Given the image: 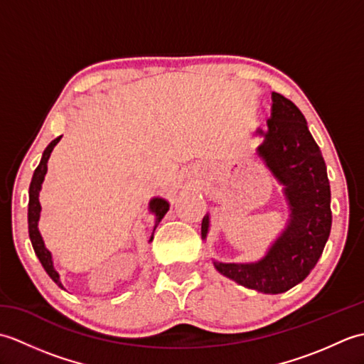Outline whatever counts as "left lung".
Returning a JSON list of instances; mask_svg holds the SVG:
<instances>
[{
	"instance_id": "left-lung-1",
	"label": "left lung",
	"mask_w": 364,
	"mask_h": 364,
	"mask_svg": "<svg viewBox=\"0 0 364 364\" xmlns=\"http://www.w3.org/2000/svg\"><path fill=\"white\" fill-rule=\"evenodd\" d=\"M262 139L257 156L283 188L288 220L255 262L213 259L219 272L262 294H282L304 282L319 261L331 230L330 183L326 161L308 129L306 120L291 100L272 92L267 128H257ZM210 233V214L202 220V239Z\"/></svg>"
}]
</instances>
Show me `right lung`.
Wrapping results in <instances>:
<instances>
[{
	"mask_svg": "<svg viewBox=\"0 0 364 364\" xmlns=\"http://www.w3.org/2000/svg\"><path fill=\"white\" fill-rule=\"evenodd\" d=\"M60 137H63V136L54 139V141H51L48 144V146H46V149L43 150L42 159H41V162H38L37 168L34 170L33 180H31V184H29V203H28V230H29L31 244H33V249L37 255L38 261L42 262L45 272L50 275L51 280L56 283L60 289H65L64 284L60 283L59 272L56 269H54L53 255L48 249H46V245L43 242V237L41 235V231H38V220H41V211H42L41 202H38V196H41L46 170H48V159L51 156V151H53L54 146L58 145V142L60 141ZM168 208H170L168 202L162 197H153L149 202V213H151L154 215V227H153V233H151V237H150L149 242L153 241L154 230H156L161 219L164 218L166 213L168 211Z\"/></svg>",
	"mask_w": 364,
	"mask_h": 364,
	"instance_id": "add662e5",
	"label": "right lung"
}]
</instances>
